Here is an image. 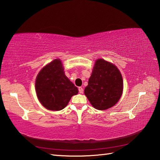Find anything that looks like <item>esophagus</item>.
Listing matches in <instances>:
<instances>
[{
	"label": "esophagus",
	"mask_w": 160,
	"mask_h": 160,
	"mask_svg": "<svg viewBox=\"0 0 160 160\" xmlns=\"http://www.w3.org/2000/svg\"><path fill=\"white\" fill-rule=\"evenodd\" d=\"M78 89H79V93H80V94H83V88L79 87V88H78Z\"/></svg>",
	"instance_id": "esophagus-1"
}]
</instances>
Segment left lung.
Masks as SVG:
<instances>
[{
	"instance_id": "left-lung-1",
	"label": "left lung",
	"mask_w": 160,
	"mask_h": 160,
	"mask_svg": "<svg viewBox=\"0 0 160 160\" xmlns=\"http://www.w3.org/2000/svg\"><path fill=\"white\" fill-rule=\"evenodd\" d=\"M122 90V77L118 68L106 60L97 59L84 90L91 105L98 110L108 109L118 102Z\"/></svg>"
}]
</instances>
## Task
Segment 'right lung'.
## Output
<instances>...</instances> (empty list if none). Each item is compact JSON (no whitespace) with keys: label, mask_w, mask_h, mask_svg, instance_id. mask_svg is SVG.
I'll list each match as a JSON object with an SVG mask.
<instances>
[{"label":"right lung","mask_w":160,"mask_h":160,"mask_svg":"<svg viewBox=\"0 0 160 160\" xmlns=\"http://www.w3.org/2000/svg\"><path fill=\"white\" fill-rule=\"evenodd\" d=\"M35 91L40 103L52 111L63 109L71 97L79 92L65 75L59 59H54L39 72L35 79Z\"/></svg>","instance_id":"add662e5"}]
</instances>
